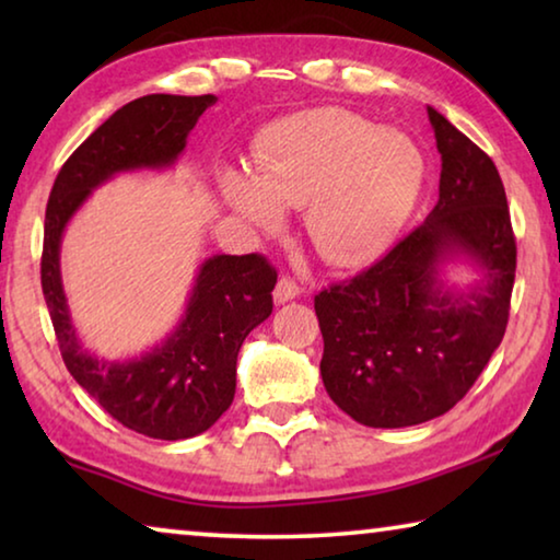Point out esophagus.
<instances>
[{
	"instance_id": "1",
	"label": "esophagus",
	"mask_w": 560,
	"mask_h": 560,
	"mask_svg": "<svg viewBox=\"0 0 560 560\" xmlns=\"http://www.w3.org/2000/svg\"><path fill=\"white\" fill-rule=\"evenodd\" d=\"M301 296V287L296 281H293L291 277H281L279 279V283H277V289H273V301L279 303H287V301H293V299H299Z\"/></svg>"
}]
</instances>
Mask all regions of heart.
I'll list each match as a JSON object with an SVG mask.
<instances>
[{"label":"heart","mask_w":560,"mask_h":560,"mask_svg":"<svg viewBox=\"0 0 560 560\" xmlns=\"http://www.w3.org/2000/svg\"><path fill=\"white\" fill-rule=\"evenodd\" d=\"M257 173L226 170L220 195L259 232H277L283 207L306 205V234L338 267L375 259L420 200L428 158L410 136L358 113L316 108L281 118L254 148Z\"/></svg>","instance_id":"obj_1"}]
</instances>
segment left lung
Listing matches in <instances>:
<instances>
[{
    "mask_svg": "<svg viewBox=\"0 0 560 560\" xmlns=\"http://www.w3.org/2000/svg\"><path fill=\"white\" fill-rule=\"evenodd\" d=\"M442 155L440 200L371 269L320 291V377L368 428H410L452 410L504 338L516 273L506 192L491 158L428 106ZM450 266L472 279L457 288Z\"/></svg>",
    "mask_w": 560,
    "mask_h": 560,
    "instance_id": "obj_1",
    "label": "left lung"
}]
</instances>
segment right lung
<instances>
[{
    "instance_id": "1",
    "label": "right lung",
    "mask_w": 560,
    "mask_h": 560,
    "mask_svg": "<svg viewBox=\"0 0 560 560\" xmlns=\"http://www.w3.org/2000/svg\"><path fill=\"white\" fill-rule=\"evenodd\" d=\"M217 96L153 93L126 103L98 126L56 177L44 222L42 289L61 358L73 381L128 430L155 440H189L226 412L236 390L244 338L271 316L273 271L259 254H214L195 273L175 328L132 358H101L83 346L61 279V240L93 189L120 173H165Z\"/></svg>"
}]
</instances>
